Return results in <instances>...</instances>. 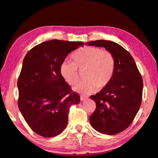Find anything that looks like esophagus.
Here are the masks:
<instances>
[{"instance_id":"esophagus-1","label":"esophagus","mask_w":158,"mask_h":158,"mask_svg":"<svg viewBox=\"0 0 158 158\" xmlns=\"http://www.w3.org/2000/svg\"><path fill=\"white\" fill-rule=\"evenodd\" d=\"M88 98L87 97H85V96H81V97H80V99H81V101H84V100H86Z\"/></svg>"}]
</instances>
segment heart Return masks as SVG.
<instances>
[{
    "mask_svg": "<svg viewBox=\"0 0 158 158\" xmlns=\"http://www.w3.org/2000/svg\"><path fill=\"white\" fill-rule=\"evenodd\" d=\"M73 62L64 61L60 66V73L63 79L69 85L79 81V69H86L85 79L74 85L73 90L84 95L91 94L97 88L102 89L109 84L114 76L115 58L108 51L101 48L86 47L73 53Z\"/></svg>",
    "mask_w": 158,
    "mask_h": 158,
    "instance_id": "b5f03b06",
    "label": "heart"
}]
</instances>
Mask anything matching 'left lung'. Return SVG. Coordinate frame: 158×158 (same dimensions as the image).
<instances>
[{
  "mask_svg": "<svg viewBox=\"0 0 158 158\" xmlns=\"http://www.w3.org/2000/svg\"><path fill=\"white\" fill-rule=\"evenodd\" d=\"M86 44L105 48L115 58L114 74L110 82L95 95L90 96L95 102L96 109L89 119L98 132L116 135L130 126L140 108L142 77L132 56L120 44L102 40Z\"/></svg>",
  "mask_w": 158,
  "mask_h": 158,
  "instance_id": "8db88e82",
  "label": "left lung"
}]
</instances>
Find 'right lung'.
<instances>
[{"instance_id":"obj_1","label":"right lung","mask_w":158,"mask_h":158,"mask_svg":"<svg viewBox=\"0 0 158 158\" xmlns=\"http://www.w3.org/2000/svg\"><path fill=\"white\" fill-rule=\"evenodd\" d=\"M83 42L58 40L36 45L26 53L17 81L18 106L31 130L44 137H56L68 124L69 108L80 102L78 93L60 75V66Z\"/></svg>"}]
</instances>
